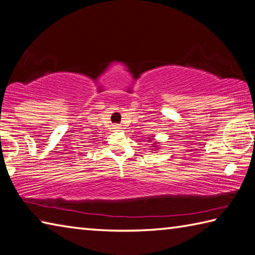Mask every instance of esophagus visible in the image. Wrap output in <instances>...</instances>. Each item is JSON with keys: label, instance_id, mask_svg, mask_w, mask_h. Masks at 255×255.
<instances>
[{"label": "esophagus", "instance_id": "34e87169", "mask_svg": "<svg viewBox=\"0 0 255 255\" xmlns=\"http://www.w3.org/2000/svg\"><path fill=\"white\" fill-rule=\"evenodd\" d=\"M120 128H121V127H120L119 124H114V125H113V128H114V130H119Z\"/></svg>", "mask_w": 255, "mask_h": 255}]
</instances>
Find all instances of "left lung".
<instances>
[{
  "label": "left lung",
  "instance_id": "obj_1",
  "mask_svg": "<svg viewBox=\"0 0 255 255\" xmlns=\"http://www.w3.org/2000/svg\"><path fill=\"white\" fill-rule=\"evenodd\" d=\"M148 141H152V139H149V140H148Z\"/></svg>",
  "mask_w": 255,
  "mask_h": 255
}]
</instances>
